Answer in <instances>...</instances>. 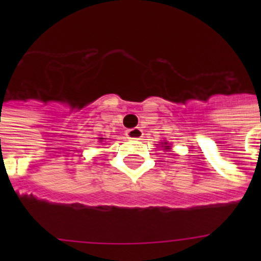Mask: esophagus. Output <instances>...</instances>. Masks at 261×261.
<instances>
[{
	"label": "esophagus",
	"instance_id": "34e87169",
	"mask_svg": "<svg viewBox=\"0 0 261 261\" xmlns=\"http://www.w3.org/2000/svg\"><path fill=\"white\" fill-rule=\"evenodd\" d=\"M143 131L139 127H134V128H130V130L126 131V137L128 139H141Z\"/></svg>",
	"mask_w": 261,
	"mask_h": 261
}]
</instances>
